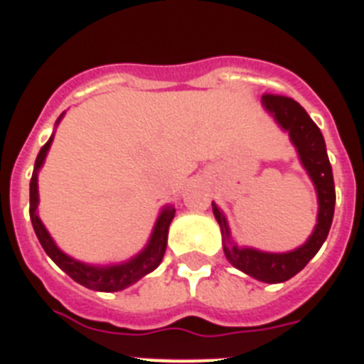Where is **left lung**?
Masks as SVG:
<instances>
[{
    "label": "left lung",
    "instance_id": "1",
    "mask_svg": "<svg viewBox=\"0 0 364 364\" xmlns=\"http://www.w3.org/2000/svg\"><path fill=\"white\" fill-rule=\"evenodd\" d=\"M262 105L282 129L288 131L290 140L299 153L301 164L314 182L317 200H319V213H317V224H315L314 233L301 247L288 253H266L253 250V247H239L231 240L230 228H228L224 213L218 210L215 202H211V205H213V215L222 231V246H224L226 259L235 268L250 277L260 282L275 284V282H284L297 275L324 244L333 220L336 186H333L332 166L328 160L323 133L315 125V122L308 117V112L294 98L281 95H264Z\"/></svg>",
    "mask_w": 364,
    "mask_h": 364
}]
</instances>
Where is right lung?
Instances as JSON below:
<instances>
[{"label": "right lung", "mask_w": 364, "mask_h": 364, "mask_svg": "<svg viewBox=\"0 0 364 364\" xmlns=\"http://www.w3.org/2000/svg\"><path fill=\"white\" fill-rule=\"evenodd\" d=\"M63 117V114H62ZM62 117L58 118V122L62 120ZM56 122V124H58ZM53 138H49V142L45 144L40 149L36 156V164H34V171H32L31 178V208H28V213H31V222L32 228L36 231V237L40 240L41 247L45 250V253L50 257V259L56 262L63 272L69 275L73 281H76L78 284L85 286L89 290L95 291H120L127 286L134 284L136 281L151 273L153 269L159 268V264L162 262L164 253H166L167 246V231H169V224H171L173 217H175V208L173 205H166L162 210V213L159 215V220L154 224V230L151 233V239L147 242V246L144 247L142 252L138 253L136 257H133L127 262H122V264H112V266H91L83 264L80 260H74L73 257L65 255V253L60 250V247L54 244V240L50 239L49 231L45 230V226L41 224L40 217H38V171L40 167L43 166L45 156H47V151H49L50 144H53Z\"/></svg>", "instance_id": "add662e5"}]
</instances>
